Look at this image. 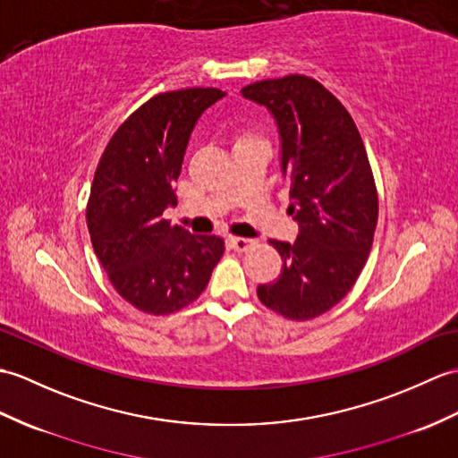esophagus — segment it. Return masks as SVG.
Segmentation results:
<instances>
[{"instance_id":"34e87169","label":"esophagus","mask_w":458,"mask_h":458,"mask_svg":"<svg viewBox=\"0 0 458 458\" xmlns=\"http://www.w3.org/2000/svg\"><path fill=\"white\" fill-rule=\"evenodd\" d=\"M228 243H230V248H232V250H236V251H246V250H250V248L253 246V240H248V238H238V236H230V238H228Z\"/></svg>"}]
</instances>
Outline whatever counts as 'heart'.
I'll list each match as a JSON object with an SVG mask.
<instances>
[{
    "mask_svg": "<svg viewBox=\"0 0 458 458\" xmlns=\"http://www.w3.org/2000/svg\"><path fill=\"white\" fill-rule=\"evenodd\" d=\"M246 138H251V136H250V134H240L238 140H246ZM238 140H236V142H238Z\"/></svg>",
    "mask_w": 458,
    "mask_h": 458,
    "instance_id": "obj_1",
    "label": "heart"
}]
</instances>
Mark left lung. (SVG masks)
Listing matches in <instances>:
<instances>
[{"label": "left lung", "mask_w": 458, "mask_h": 458, "mask_svg": "<svg viewBox=\"0 0 458 458\" xmlns=\"http://www.w3.org/2000/svg\"><path fill=\"white\" fill-rule=\"evenodd\" d=\"M242 95L277 121L289 215L299 222L294 243L269 240L283 271L258 296L289 320H312L344 299L369 259L378 220L373 169L351 114L320 81L291 73Z\"/></svg>", "instance_id": "8db88e82"}]
</instances>
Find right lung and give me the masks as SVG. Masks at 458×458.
<instances>
[{
	"instance_id": "obj_1",
	"label": "right lung",
	"mask_w": 458,
	"mask_h": 458,
	"mask_svg": "<svg viewBox=\"0 0 458 458\" xmlns=\"http://www.w3.org/2000/svg\"><path fill=\"white\" fill-rule=\"evenodd\" d=\"M216 88L157 93L126 119L99 159L88 228L114 291L140 312L164 316L197 301L225 253L218 236H193L164 218L199 116L225 98Z\"/></svg>"
}]
</instances>
